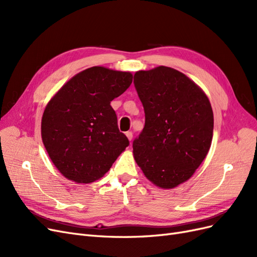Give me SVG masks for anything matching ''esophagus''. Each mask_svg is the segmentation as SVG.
<instances>
[{"mask_svg":"<svg viewBox=\"0 0 257 257\" xmlns=\"http://www.w3.org/2000/svg\"><path fill=\"white\" fill-rule=\"evenodd\" d=\"M125 135H126V137L128 138V141L132 142V139H133V133H132V132H126Z\"/></svg>","mask_w":257,"mask_h":257,"instance_id":"obj_1","label":"esophagus"}]
</instances>
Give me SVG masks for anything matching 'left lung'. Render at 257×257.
Masks as SVG:
<instances>
[{"mask_svg": "<svg viewBox=\"0 0 257 257\" xmlns=\"http://www.w3.org/2000/svg\"><path fill=\"white\" fill-rule=\"evenodd\" d=\"M134 84L146 118L133 142L135 161L152 183L173 189L193 176L210 149L211 104L195 82L172 67L136 72Z\"/></svg>", "mask_w": 257, "mask_h": 257, "instance_id": "1", "label": "left lung"}]
</instances>
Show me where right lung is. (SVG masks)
<instances>
[{
  "label": "right lung",
  "mask_w": 257,
  "mask_h": 257,
  "mask_svg": "<svg viewBox=\"0 0 257 257\" xmlns=\"http://www.w3.org/2000/svg\"><path fill=\"white\" fill-rule=\"evenodd\" d=\"M132 81L130 72L93 66L69 79L46 106L43 143L65 178L78 183L97 180L130 145L110 102Z\"/></svg>",
  "instance_id": "right-lung-1"
}]
</instances>
